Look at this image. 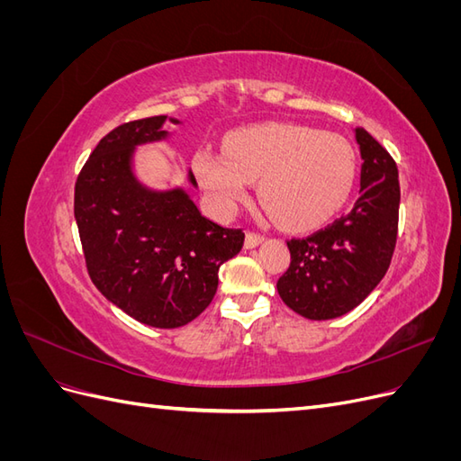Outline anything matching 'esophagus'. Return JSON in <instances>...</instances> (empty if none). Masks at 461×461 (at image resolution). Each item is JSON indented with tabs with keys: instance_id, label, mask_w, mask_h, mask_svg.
I'll return each instance as SVG.
<instances>
[{
	"instance_id": "1",
	"label": "esophagus",
	"mask_w": 461,
	"mask_h": 461,
	"mask_svg": "<svg viewBox=\"0 0 461 461\" xmlns=\"http://www.w3.org/2000/svg\"><path fill=\"white\" fill-rule=\"evenodd\" d=\"M265 240V236L261 232H256V230H249L246 234V246L248 248H256L258 244H261Z\"/></svg>"
}]
</instances>
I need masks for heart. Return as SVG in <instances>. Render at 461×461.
<instances>
[{
	"mask_svg": "<svg viewBox=\"0 0 461 461\" xmlns=\"http://www.w3.org/2000/svg\"><path fill=\"white\" fill-rule=\"evenodd\" d=\"M196 173L217 212L230 215L258 183L261 205L290 229L330 219L356 183V151L340 134L296 124H269L230 134L227 156L196 153Z\"/></svg>",
	"mask_w": 461,
	"mask_h": 461,
	"instance_id": "heart-1",
	"label": "heart"
}]
</instances>
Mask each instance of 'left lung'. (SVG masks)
<instances>
[{
  "mask_svg": "<svg viewBox=\"0 0 461 461\" xmlns=\"http://www.w3.org/2000/svg\"><path fill=\"white\" fill-rule=\"evenodd\" d=\"M361 194L350 213L303 239L286 240L290 267L276 290L290 310L323 321L352 312L383 281L396 248L400 180L393 156L356 129Z\"/></svg>",
  "mask_w": 461,
  "mask_h": 461,
  "instance_id": "8db88e82",
  "label": "left lung"
}]
</instances>
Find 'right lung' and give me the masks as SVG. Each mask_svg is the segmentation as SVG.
<instances>
[{"label": "right lung", "mask_w": 461, "mask_h": 461, "mask_svg": "<svg viewBox=\"0 0 461 461\" xmlns=\"http://www.w3.org/2000/svg\"><path fill=\"white\" fill-rule=\"evenodd\" d=\"M163 121H129L102 138L78 173L75 219L95 288L140 323L176 329L212 303L219 267L240 252L244 230L209 221L183 190L136 183L132 149L163 138Z\"/></svg>", "instance_id": "add662e5"}]
</instances>
